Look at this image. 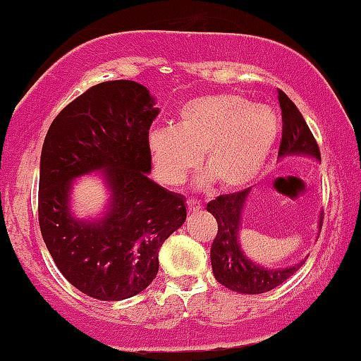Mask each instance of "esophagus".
<instances>
[{"mask_svg": "<svg viewBox=\"0 0 361 361\" xmlns=\"http://www.w3.org/2000/svg\"><path fill=\"white\" fill-rule=\"evenodd\" d=\"M187 209H188V213L201 212V209H202V202L195 201V199H187Z\"/></svg>", "mask_w": 361, "mask_h": 361, "instance_id": "1", "label": "esophagus"}]
</instances>
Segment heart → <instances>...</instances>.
<instances>
[{
	"mask_svg": "<svg viewBox=\"0 0 361 361\" xmlns=\"http://www.w3.org/2000/svg\"><path fill=\"white\" fill-rule=\"evenodd\" d=\"M279 135V120L268 107L241 95H206L178 111L174 127L148 135L153 169L160 181L176 185L197 164L199 183L215 180L224 190H241L261 173Z\"/></svg>",
	"mask_w": 361,
	"mask_h": 361,
	"instance_id": "b5f03b06",
	"label": "heart"
}]
</instances>
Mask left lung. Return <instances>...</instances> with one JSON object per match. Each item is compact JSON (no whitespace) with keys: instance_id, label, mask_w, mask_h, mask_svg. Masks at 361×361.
Wrapping results in <instances>:
<instances>
[{"instance_id":"8db88e82","label":"left lung","mask_w":361,"mask_h":361,"mask_svg":"<svg viewBox=\"0 0 361 361\" xmlns=\"http://www.w3.org/2000/svg\"><path fill=\"white\" fill-rule=\"evenodd\" d=\"M279 104L282 109V141L279 157L288 155H309L321 160L319 146L314 139L312 132L307 127L302 113L293 104V100L279 90ZM250 188H245L234 194L219 195L208 202L206 209L212 213L219 224V231L212 243V268L216 281L227 289L243 295H261L271 291L282 282L296 274L305 261L288 268H264L243 254L240 247V222L243 213L245 201ZM323 222V216L319 220Z\"/></svg>"}]
</instances>
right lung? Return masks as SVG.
Masks as SVG:
<instances>
[{
    "mask_svg": "<svg viewBox=\"0 0 361 361\" xmlns=\"http://www.w3.org/2000/svg\"><path fill=\"white\" fill-rule=\"evenodd\" d=\"M155 99L134 80H106L70 102L42 146L38 222L63 277L92 298L118 302L145 291L159 274V250L187 219L185 197L149 180L148 134ZM102 170L110 206L79 221L71 181Z\"/></svg>",
    "mask_w": 361,
    "mask_h": 361,
    "instance_id": "1",
    "label": "right lung"
}]
</instances>
